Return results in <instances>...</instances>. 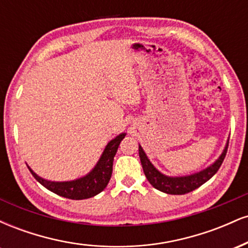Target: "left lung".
Masks as SVG:
<instances>
[{
  "label": "left lung",
  "mask_w": 248,
  "mask_h": 248,
  "mask_svg": "<svg viewBox=\"0 0 248 248\" xmlns=\"http://www.w3.org/2000/svg\"><path fill=\"white\" fill-rule=\"evenodd\" d=\"M227 147H229V140L226 141L223 152L213 163L197 172L186 176H168L166 173L161 172L148 158L147 154L144 153L141 144H139V156H140L144 175H146L148 182L155 189L160 190L162 192L169 193V195H184V193L191 192L197 187L203 186L218 171L221 163H223L225 155H226Z\"/></svg>",
  "instance_id": "8db88e82"
}]
</instances>
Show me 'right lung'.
<instances>
[{
  "label": "right lung",
  "instance_id": "obj_1",
  "mask_svg": "<svg viewBox=\"0 0 248 248\" xmlns=\"http://www.w3.org/2000/svg\"><path fill=\"white\" fill-rule=\"evenodd\" d=\"M124 136H126V133H121L116 135L114 139H112L105 147L100 158L92 168V170L88 171L86 175L72 179V181H50V179H45L37 175L29 166L28 168L37 182H39L43 186L56 195L69 199H76V201L94 197L107 186L108 182H109L113 171L114 156L118 152L119 144L124 140Z\"/></svg>",
  "mask_w": 248,
  "mask_h": 248
}]
</instances>
